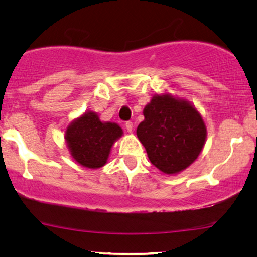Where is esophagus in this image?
Returning <instances> with one entry per match:
<instances>
[{
	"label": "esophagus",
	"instance_id": "1",
	"mask_svg": "<svg viewBox=\"0 0 257 257\" xmlns=\"http://www.w3.org/2000/svg\"><path fill=\"white\" fill-rule=\"evenodd\" d=\"M125 127H126V130H127V132H132L133 122L132 121H126L125 122Z\"/></svg>",
	"mask_w": 257,
	"mask_h": 257
}]
</instances>
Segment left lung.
Returning <instances> with one entry per match:
<instances>
[{
    "label": "left lung",
    "mask_w": 257,
    "mask_h": 257,
    "mask_svg": "<svg viewBox=\"0 0 257 257\" xmlns=\"http://www.w3.org/2000/svg\"><path fill=\"white\" fill-rule=\"evenodd\" d=\"M137 136L151 163L166 174L187 168L201 152L206 126L195 107L170 94L154 96L144 108Z\"/></svg>",
    "instance_id": "8db88e82"
}]
</instances>
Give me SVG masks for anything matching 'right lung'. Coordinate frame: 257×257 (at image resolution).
I'll return each mask as SVG.
<instances>
[{
  "label": "right lung",
  "instance_id": "1",
  "mask_svg": "<svg viewBox=\"0 0 257 257\" xmlns=\"http://www.w3.org/2000/svg\"><path fill=\"white\" fill-rule=\"evenodd\" d=\"M122 130L114 122H101L94 112H85L65 132L68 146L77 163L87 168L106 164L111 147Z\"/></svg>",
  "mask_w": 257,
  "mask_h": 257
}]
</instances>
